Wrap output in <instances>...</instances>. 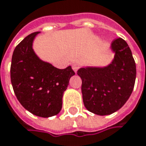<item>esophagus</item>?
<instances>
[{
	"label": "esophagus",
	"instance_id": "obj_1",
	"mask_svg": "<svg viewBox=\"0 0 146 146\" xmlns=\"http://www.w3.org/2000/svg\"><path fill=\"white\" fill-rule=\"evenodd\" d=\"M79 67H80V65H79V63H74V64H72V69L74 70L75 72H76V71H78V69L79 68Z\"/></svg>",
	"mask_w": 146,
	"mask_h": 146
}]
</instances>
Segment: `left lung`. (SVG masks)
Listing matches in <instances>:
<instances>
[{
  "instance_id": "obj_1",
  "label": "left lung",
  "mask_w": 146,
  "mask_h": 146,
  "mask_svg": "<svg viewBox=\"0 0 146 146\" xmlns=\"http://www.w3.org/2000/svg\"><path fill=\"white\" fill-rule=\"evenodd\" d=\"M112 63L105 67H83L77 74L82 79V94L86 109L98 115H108L121 108L132 94L136 64L127 43L113 40Z\"/></svg>"
}]
</instances>
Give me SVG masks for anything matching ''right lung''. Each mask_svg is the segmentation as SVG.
Segmentation results:
<instances>
[{
  "label": "right lung",
  "mask_w": 146,
  "mask_h": 146,
  "mask_svg": "<svg viewBox=\"0 0 146 146\" xmlns=\"http://www.w3.org/2000/svg\"><path fill=\"white\" fill-rule=\"evenodd\" d=\"M38 33H31L15 48L10 76L21 105L36 116L48 117L60 113L63 92L75 72L71 66L59 69L38 58L33 49Z\"/></svg>",
  "instance_id": "right-lung-1"
}]
</instances>
